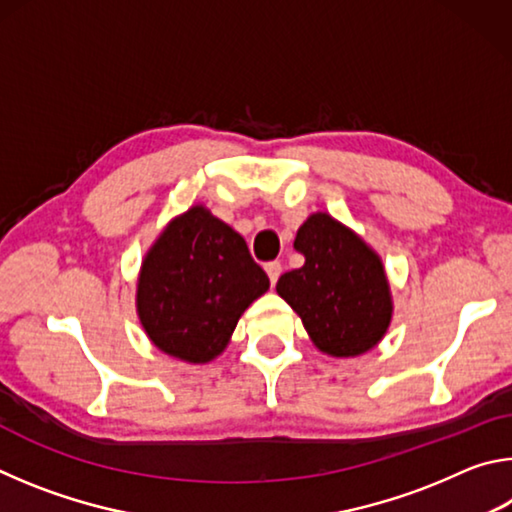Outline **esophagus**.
Returning <instances> with one entry per match:
<instances>
[{"instance_id":"esophagus-1","label":"esophagus","mask_w":512,"mask_h":512,"mask_svg":"<svg viewBox=\"0 0 512 512\" xmlns=\"http://www.w3.org/2000/svg\"><path fill=\"white\" fill-rule=\"evenodd\" d=\"M266 273H268V280H271V284L275 287L277 277H280V273H282V264L280 262H268L266 264Z\"/></svg>"}]
</instances>
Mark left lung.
Wrapping results in <instances>:
<instances>
[{
	"label": "left lung",
	"instance_id": "1",
	"mask_svg": "<svg viewBox=\"0 0 512 512\" xmlns=\"http://www.w3.org/2000/svg\"><path fill=\"white\" fill-rule=\"evenodd\" d=\"M293 248L305 264L284 273L275 291L302 318L309 339L332 357H359L384 339L393 318L379 255L325 212L300 225Z\"/></svg>",
	"mask_w": 512,
	"mask_h": 512
}]
</instances>
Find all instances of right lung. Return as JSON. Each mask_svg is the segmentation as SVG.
<instances>
[{
  "label": "right lung",
  "mask_w": 512,
  "mask_h": 512,
  "mask_svg": "<svg viewBox=\"0 0 512 512\" xmlns=\"http://www.w3.org/2000/svg\"><path fill=\"white\" fill-rule=\"evenodd\" d=\"M271 287L244 237L203 205L173 219L137 277V316L158 350L207 363L230 343L239 318Z\"/></svg>",
  "instance_id": "obj_1"
}]
</instances>
